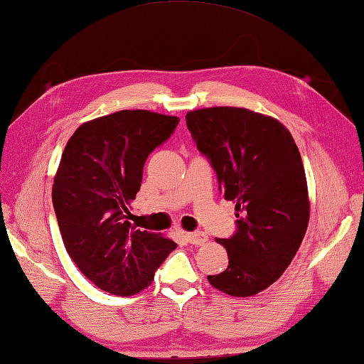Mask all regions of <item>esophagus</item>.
<instances>
[{"label":"esophagus","instance_id":"1","mask_svg":"<svg viewBox=\"0 0 364 364\" xmlns=\"http://www.w3.org/2000/svg\"><path fill=\"white\" fill-rule=\"evenodd\" d=\"M185 238H187L188 243L195 245V246H200V245H204L205 241H207V235H205L204 232H200V230H198V232H190V233H185Z\"/></svg>","mask_w":364,"mask_h":364}]
</instances>
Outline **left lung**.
Wrapping results in <instances>:
<instances>
[{"label":"left lung","instance_id":"1","mask_svg":"<svg viewBox=\"0 0 364 364\" xmlns=\"http://www.w3.org/2000/svg\"><path fill=\"white\" fill-rule=\"evenodd\" d=\"M185 119L238 218L235 233L216 240L228 250L229 266L207 279L225 294L254 296L284 274L309 225L301 154L284 124L252 110L199 109Z\"/></svg>","mask_w":364,"mask_h":364}]
</instances>
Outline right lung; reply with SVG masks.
Listing matches in <instances>:
<instances>
[{
	"label": "right lung",
	"instance_id": "obj_1",
	"mask_svg": "<svg viewBox=\"0 0 364 364\" xmlns=\"http://www.w3.org/2000/svg\"><path fill=\"white\" fill-rule=\"evenodd\" d=\"M179 121L119 110L79 126L63 149L53 185L55 218L71 260L102 291L140 293L177 246L135 229L129 204L140 190L144 161Z\"/></svg>",
	"mask_w": 364,
	"mask_h": 364
}]
</instances>
